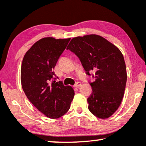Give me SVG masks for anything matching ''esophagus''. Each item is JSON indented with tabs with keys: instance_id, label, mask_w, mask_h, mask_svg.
Wrapping results in <instances>:
<instances>
[{
	"instance_id": "1",
	"label": "esophagus",
	"mask_w": 146,
	"mask_h": 146,
	"mask_svg": "<svg viewBox=\"0 0 146 146\" xmlns=\"http://www.w3.org/2000/svg\"><path fill=\"white\" fill-rule=\"evenodd\" d=\"M81 85H82L81 82H76L74 86L76 87V88H79L80 86H81Z\"/></svg>"
}]
</instances>
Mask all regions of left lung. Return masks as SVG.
Segmentation results:
<instances>
[{
    "mask_svg": "<svg viewBox=\"0 0 146 146\" xmlns=\"http://www.w3.org/2000/svg\"><path fill=\"white\" fill-rule=\"evenodd\" d=\"M66 49L78 57L87 75L95 71V80L90 83L93 92L87 99L88 110L98 118L110 117L121 104L125 88L126 67L121 52L95 34L73 38Z\"/></svg>",
    "mask_w": 146,
    "mask_h": 146,
    "instance_id": "left-lung-1",
    "label": "left lung"
}]
</instances>
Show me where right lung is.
I'll return each instance as SVG.
<instances>
[{
    "label": "right lung",
    "mask_w": 146,
    "mask_h": 146,
    "mask_svg": "<svg viewBox=\"0 0 146 146\" xmlns=\"http://www.w3.org/2000/svg\"><path fill=\"white\" fill-rule=\"evenodd\" d=\"M70 40L42 38L26 52L22 62L21 84L27 98L51 119L60 118L67 113L74 98L71 86L52 81L57 62Z\"/></svg>",
    "instance_id": "1"
}]
</instances>
